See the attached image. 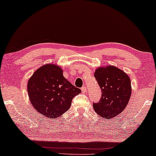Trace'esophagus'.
<instances>
[{
  "label": "esophagus",
  "instance_id": "34e87169",
  "mask_svg": "<svg viewBox=\"0 0 156 156\" xmlns=\"http://www.w3.org/2000/svg\"><path fill=\"white\" fill-rule=\"evenodd\" d=\"M81 90H82V93H85L87 91V88L85 87H82V88H81Z\"/></svg>",
  "mask_w": 156,
  "mask_h": 156
}]
</instances>
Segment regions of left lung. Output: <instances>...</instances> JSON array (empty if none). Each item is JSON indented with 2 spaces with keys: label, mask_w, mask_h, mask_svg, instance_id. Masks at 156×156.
<instances>
[{
  "label": "left lung",
  "mask_w": 156,
  "mask_h": 156,
  "mask_svg": "<svg viewBox=\"0 0 156 156\" xmlns=\"http://www.w3.org/2000/svg\"><path fill=\"white\" fill-rule=\"evenodd\" d=\"M94 77L101 91V99L93 103L95 112L104 119L120 114L127 106L131 94V80L122 70L114 66L99 67Z\"/></svg>",
  "instance_id": "obj_1"
}]
</instances>
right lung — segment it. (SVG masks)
<instances>
[{
  "label": "right lung",
  "mask_w": 156,
  "mask_h": 156,
  "mask_svg": "<svg viewBox=\"0 0 156 156\" xmlns=\"http://www.w3.org/2000/svg\"><path fill=\"white\" fill-rule=\"evenodd\" d=\"M30 102L37 112L48 119L60 116L67 112L72 99L81 92L65 76L60 67L46 65L39 68L27 83Z\"/></svg>",
  "instance_id": "right-lung-1"
}]
</instances>
